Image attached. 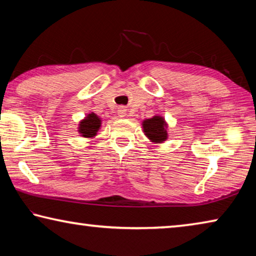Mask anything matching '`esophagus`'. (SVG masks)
Returning <instances> with one entry per match:
<instances>
[{"mask_svg": "<svg viewBox=\"0 0 256 256\" xmlns=\"http://www.w3.org/2000/svg\"><path fill=\"white\" fill-rule=\"evenodd\" d=\"M118 118H125V115H126V110H125L124 107H118Z\"/></svg>", "mask_w": 256, "mask_h": 256, "instance_id": "34e87169", "label": "esophagus"}]
</instances>
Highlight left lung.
<instances>
[{
	"mask_svg": "<svg viewBox=\"0 0 256 256\" xmlns=\"http://www.w3.org/2000/svg\"><path fill=\"white\" fill-rule=\"evenodd\" d=\"M142 131L152 144H164L168 138V124L160 115L144 120Z\"/></svg>",
	"mask_w": 256,
	"mask_h": 256,
	"instance_id": "8db88e82",
	"label": "left lung"
}]
</instances>
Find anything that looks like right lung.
Returning a JSON list of instances; mask_svg holds the SVG:
<instances>
[{"mask_svg":"<svg viewBox=\"0 0 256 256\" xmlns=\"http://www.w3.org/2000/svg\"><path fill=\"white\" fill-rule=\"evenodd\" d=\"M102 118L94 112L86 114L84 120H81L78 125V132L82 138H94L97 136V132L100 130Z\"/></svg>","mask_w":256,"mask_h":256,"instance_id":"obj_1","label":"right lung"}]
</instances>
